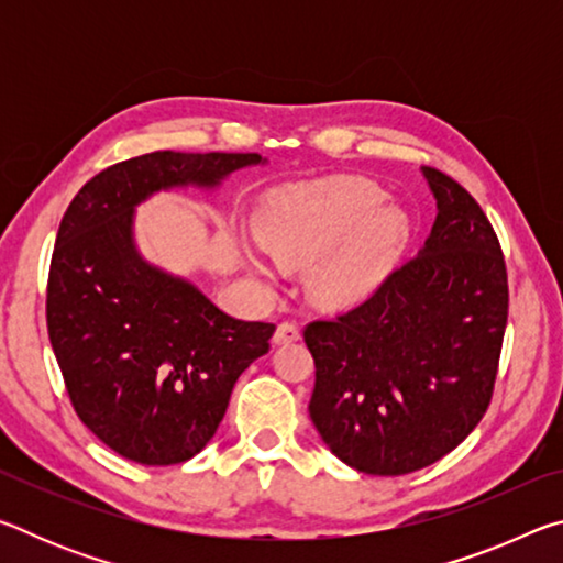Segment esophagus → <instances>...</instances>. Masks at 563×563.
<instances>
[{
  "label": "esophagus",
  "mask_w": 563,
  "mask_h": 563,
  "mask_svg": "<svg viewBox=\"0 0 563 563\" xmlns=\"http://www.w3.org/2000/svg\"><path fill=\"white\" fill-rule=\"evenodd\" d=\"M298 340H300V330L295 322H280V325L275 328L273 345H290V342H298Z\"/></svg>",
  "instance_id": "1"
}]
</instances>
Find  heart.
Returning <instances> with one entry per match:
<instances>
[{"mask_svg":"<svg viewBox=\"0 0 563 563\" xmlns=\"http://www.w3.org/2000/svg\"><path fill=\"white\" fill-rule=\"evenodd\" d=\"M255 233L283 268L308 273L310 298L345 308L375 292L395 268L409 233L402 208L362 178H325L271 190L255 211ZM238 253L255 278L271 280L258 247L238 241Z\"/></svg>","mask_w":563,"mask_h":563,"instance_id":"obj_1","label":"heart"}]
</instances>
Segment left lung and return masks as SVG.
<instances>
[{
    "label": "left lung",
    "mask_w": 563,
    "mask_h": 563,
    "mask_svg": "<svg viewBox=\"0 0 563 563\" xmlns=\"http://www.w3.org/2000/svg\"><path fill=\"white\" fill-rule=\"evenodd\" d=\"M432 233L373 298L305 328L316 360L310 419L340 462L399 476L466 440L492 399L509 312L507 265L479 203L422 168Z\"/></svg>",
    "instance_id": "left-lung-1"
}]
</instances>
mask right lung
I'll return each mask as SVG.
<instances>
[{
	"label": "right lung",
	"mask_w": 563,
	"mask_h": 563,
	"mask_svg": "<svg viewBox=\"0 0 563 563\" xmlns=\"http://www.w3.org/2000/svg\"><path fill=\"white\" fill-rule=\"evenodd\" d=\"M265 164L261 154L154 151L101 170L66 208L46 288L49 340L76 415L131 462L168 466L201 452L275 332L148 263L136 208L161 190H216L233 170Z\"/></svg>",
	"instance_id": "right-lung-1"
}]
</instances>
